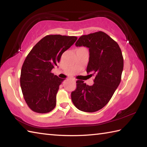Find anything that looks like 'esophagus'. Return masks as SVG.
<instances>
[{
  "mask_svg": "<svg viewBox=\"0 0 147 147\" xmlns=\"http://www.w3.org/2000/svg\"><path fill=\"white\" fill-rule=\"evenodd\" d=\"M72 80H73V82H76V80L74 79V78H72Z\"/></svg>",
  "mask_w": 147,
  "mask_h": 147,
  "instance_id": "1",
  "label": "esophagus"
}]
</instances>
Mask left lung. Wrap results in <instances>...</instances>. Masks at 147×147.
Here are the masks:
<instances>
[{"instance_id":"left-lung-1","label":"left lung","mask_w":147,"mask_h":147,"mask_svg":"<svg viewBox=\"0 0 147 147\" xmlns=\"http://www.w3.org/2000/svg\"><path fill=\"white\" fill-rule=\"evenodd\" d=\"M75 45L89 49L86 72L95 79L92 86L78 80L71 100L79 110L94 112L107 104L119 85L124 66L123 54L117 43L103 32L80 36Z\"/></svg>"}]
</instances>
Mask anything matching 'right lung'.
<instances>
[{
	"mask_svg": "<svg viewBox=\"0 0 147 147\" xmlns=\"http://www.w3.org/2000/svg\"><path fill=\"white\" fill-rule=\"evenodd\" d=\"M76 36L50 35L33 47L24 61L20 85L28 107L37 113H47L56 105V95L64 79L51 73L62 54L76 41Z\"/></svg>",
	"mask_w": 147,
	"mask_h": 147,
	"instance_id": "add662e5",
	"label": "right lung"
}]
</instances>
